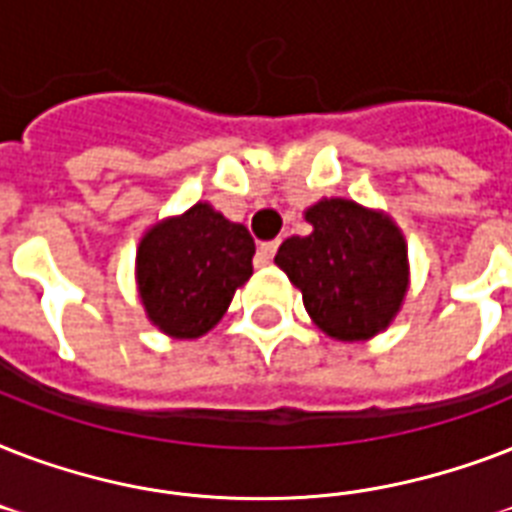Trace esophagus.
Instances as JSON below:
<instances>
[{"label": "esophagus", "mask_w": 512, "mask_h": 512, "mask_svg": "<svg viewBox=\"0 0 512 512\" xmlns=\"http://www.w3.org/2000/svg\"><path fill=\"white\" fill-rule=\"evenodd\" d=\"M276 249H279V241H265V244H260V249H257V255H260L263 263H271L273 255H276Z\"/></svg>", "instance_id": "obj_1"}]
</instances>
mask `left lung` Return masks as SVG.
Instances as JSON below:
<instances>
[{
  "label": "left lung",
  "instance_id": "1",
  "mask_svg": "<svg viewBox=\"0 0 512 512\" xmlns=\"http://www.w3.org/2000/svg\"><path fill=\"white\" fill-rule=\"evenodd\" d=\"M308 236L279 247L276 265L303 292L305 311L337 340H366L388 327L406 295V244L388 217L356 201H319Z\"/></svg>",
  "mask_w": 512,
  "mask_h": 512
}]
</instances>
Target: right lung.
<instances>
[{
    "label": "right lung",
    "instance_id": "right-lung-1",
    "mask_svg": "<svg viewBox=\"0 0 512 512\" xmlns=\"http://www.w3.org/2000/svg\"><path fill=\"white\" fill-rule=\"evenodd\" d=\"M255 241L209 204L156 225L140 241L138 287L148 319L193 340L223 319L236 287L252 276Z\"/></svg>",
    "mask_w": 512,
    "mask_h": 512
}]
</instances>
